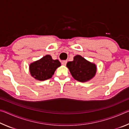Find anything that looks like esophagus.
Instances as JSON below:
<instances>
[{"label": "esophagus", "mask_w": 129, "mask_h": 129, "mask_svg": "<svg viewBox=\"0 0 129 129\" xmlns=\"http://www.w3.org/2000/svg\"><path fill=\"white\" fill-rule=\"evenodd\" d=\"M67 60H64V61H62V62H61V64H62V65H64V66H65V65H66V64H67Z\"/></svg>", "instance_id": "obj_1"}]
</instances>
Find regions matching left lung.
<instances>
[{"label":"left lung","instance_id":"1","mask_svg":"<svg viewBox=\"0 0 129 129\" xmlns=\"http://www.w3.org/2000/svg\"><path fill=\"white\" fill-rule=\"evenodd\" d=\"M67 67L76 80L85 82L94 77L97 67L94 63L89 61L80 55H76L72 61L67 62Z\"/></svg>","mask_w":129,"mask_h":129}]
</instances>
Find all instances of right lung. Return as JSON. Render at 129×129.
Returning a JSON list of instances; mask_svg holds the SVG:
<instances>
[{
    "instance_id": "add662e5",
    "label": "right lung",
    "mask_w": 129,
    "mask_h": 129,
    "mask_svg": "<svg viewBox=\"0 0 129 129\" xmlns=\"http://www.w3.org/2000/svg\"><path fill=\"white\" fill-rule=\"evenodd\" d=\"M61 66L58 60L52 59L49 54H47L35 61L30 63L29 70L30 75L38 81H45L51 78L56 69Z\"/></svg>"
}]
</instances>
